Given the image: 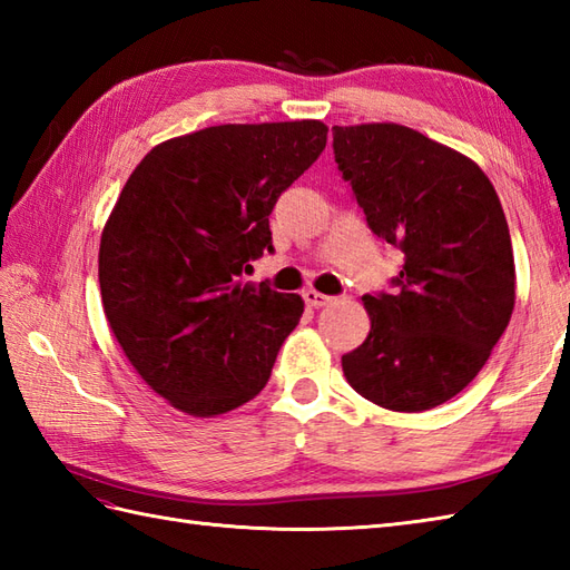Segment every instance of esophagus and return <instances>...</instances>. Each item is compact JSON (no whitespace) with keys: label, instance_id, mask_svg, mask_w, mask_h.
<instances>
[{"label":"esophagus","instance_id":"esophagus-1","mask_svg":"<svg viewBox=\"0 0 570 570\" xmlns=\"http://www.w3.org/2000/svg\"><path fill=\"white\" fill-rule=\"evenodd\" d=\"M304 301H306L308 306H313V308H321V306H328L333 298L321 294V292H313V288H308V292H304Z\"/></svg>","mask_w":570,"mask_h":570}]
</instances>
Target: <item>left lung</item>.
Segmentation results:
<instances>
[{"label": "left lung", "instance_id": "left-lung-1", "mask_svg": "<svg viewBox=\"0 0 570 570\" xmlns=\"http://www.w3.org/2000/svg\"><path fill=\"white\" fill-rule=\"evenodd\" d=\"M335 164L372 233L404 252L394 294L362 296L370 335L343 355L353 390L392 411L439 406L478 377L514 311V252L482 168L394 122L333 127Z\"/></svg>", "mask_w": 570, "mask_h": 570}]
</instances>
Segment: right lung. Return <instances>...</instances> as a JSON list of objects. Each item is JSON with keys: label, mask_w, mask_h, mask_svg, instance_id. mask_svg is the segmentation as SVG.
Masks as SVG:
<instances>
[{"label": "right lung", "mask_w": 570, "mask_h": 570, "mask_svg": "<svg viewBox=\"0 0 570 570\" xmlns=\"http://www.w3.org/2000/svg\"><path fill=\"white\" fill-rule=\"evenodd\" d=\"M325 141L321 119L205 127L156 144L119 193L98 254L105 316L184 414H227L269 382L304 298L242 282V266L272 249L274 203Z\"/></svg>", "instance_id": "right-lung-1"}]
</instances>
